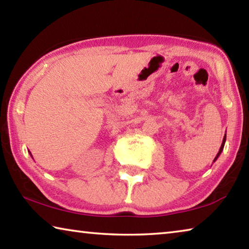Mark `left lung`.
I'll return each mask as SVG.
<instances>
[{
	"instance_id": "obj_1",
	"label": "left lung",
	"mask_w": 249,
	"mask_h": 249,
	"mask_svg": "<svg viewBox=\"0 0 249 249\" xmlns=\"http://www.w3.org/2000/svg\"><path fill=\"white\" fill-rule=\"evenodd\" d=\"M225 142H226V134L224 135V138H223V142H222V145H221V148H220V150H218V153H217V155H216V157L214 158V160L213 161H215V160L220 157V155H221V153L223 151V148H224V145H225Z\"/></svg>"
}]
</instances>
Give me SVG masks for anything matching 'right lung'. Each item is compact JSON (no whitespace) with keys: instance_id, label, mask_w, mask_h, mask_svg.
<instances>
[{"instance_id":"1","label":"right lung","mask_w":249,"mask_h":249,"mask_svg":"<svg viewBox=\"0 0 249 249\" xmlns=\"http://www.w3.org/2000/svg\"><path fill=\"white\" fill-rule=\"evenodd\" d=\"M29 154H31V151H29ZM31 156H32V154H31ZM32 157H33V156H32Z\"/></svg>"}]
</instances>
